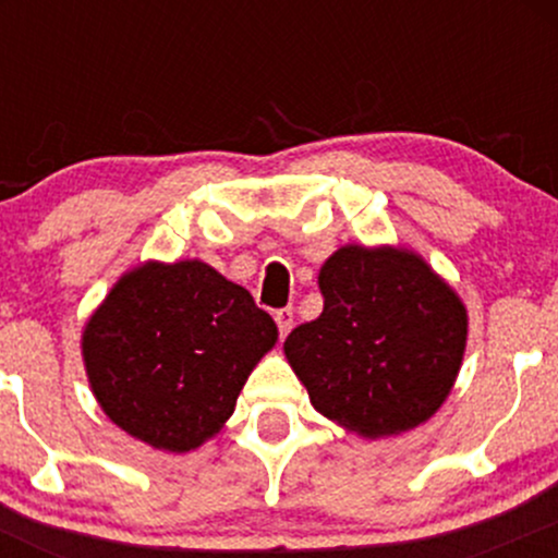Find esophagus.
Instances as JSON below:
<instances>
[{
  "mask_svg": "<svg viewBox=\"0 0 558 558\" xmlns=\"http://www.w3.org/2000/svg\"><path fill=\"white\" fill-rule=\"evenodd\" d=\"M275 323H278L280 336H288V330L293 328V310H291V306H286V310L275 312Z\"/></svg>",
  "mask_w": 558,
  "mask_h": 558,
  "instance_id": "1",
  "label": "esophagus"
}]
</instances>
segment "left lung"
<instances>
[{"instance_id":"8db88e82","label":"left lung","mask_w":558,"mask_h":558,"mask_svg":"<svg viewBox=\"0 0 558 558\" xmlns=\"http://www.w3.org/2000/svg\"><path fill=\"white\" fill-rule=\"evenodd\" d=\"M317 280L323 315L283 343L312 407L364 438L430 420L466 345V310L453 288L414 252L354 243Z\"/></svg>"}]
</instances>
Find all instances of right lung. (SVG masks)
<instances>
[{
  "instance_id": "obj_1",
  "label": "right lung",
  "mask_w": 558,
  "mask_h": 558,
  "mask_svg": "<svg viewBox=\"0 0 558 558\" xmlns=\"http://www.w3.org/2000/svg\"><path fill=\"white\" fill-rule=\"evenodd\" d=\"M278 328L246 288L198 259L125 272L83 330L92 390L114 425L162 451H194L233 414Z\"/></svg>"
}]
</instances>
